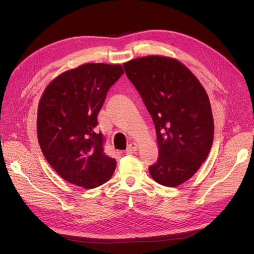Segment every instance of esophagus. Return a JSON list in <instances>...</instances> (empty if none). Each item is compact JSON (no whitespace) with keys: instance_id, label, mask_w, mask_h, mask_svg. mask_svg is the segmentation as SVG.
<instances>
[{"instance_id":"1","label":"esophagus","mask_w":254,"mask_h":254,"mask_svg":"<svg viewBox=\"0 0 254 254\" xmlns=\"http://www.w3.org/2000/svg\"><path fill=\"white\" fill-rule=\"evenodd\" d=\"M136 149H137V145L135 143H130L126 149V153H128V155L129 153H133L134 151H136Z\"/></svg>"}]
</instances>
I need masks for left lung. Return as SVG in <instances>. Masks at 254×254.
<instances>
[{
	"mask_svg": "<svg viewBox=\"0 0 254 254\" xmlns=\"http://www.w3.org/2000/svg\"><path fill=\"white\" fill-rule=\"evenodd\" d=\"M151 115L159 158L149 166L152 179L174 188L188 181L209 155L214 136L205 90L180 61L141 57L123 64Z\"/></svg>",
	"mask_w": 254,
	"mask_h": 254,
	"instance_id": "left-lung-1",
	"label": "left lung"
}]
</instances>
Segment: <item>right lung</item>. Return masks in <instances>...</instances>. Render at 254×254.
I'll use <instances>...</instances> for the list:
<instances>
[{
    "label": "right lung",
    "mask_w": 254,
    "mask_h": 254,
    "mask_svg": "<svg viewBox=\"0 0 254 254\" xmlns=\"http://www.w3.org/2000/svg\"><path fill=\"white\" fill-rule=\"evenodd\" d=\"M124 74L120 64H86L51 81L38 107L37 134L45 159L65 181L94 189L108 181L117 161L95 132L107 92Z\"/></svg>",
    "instance_id": "1"
}]
</instances>
